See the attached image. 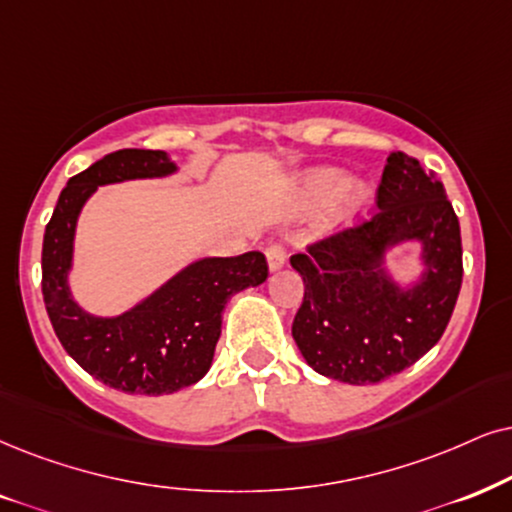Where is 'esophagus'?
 Wrapping results in <instances>:
<instances>
[{
    "instance_id": "1",
    "label": "esophagus",
    "mask_w": 512,
    "mask_h": 512,
    "mask_svg": "<svg viewBox=\"0 0 512 512\" xmlns=\"http://www.w3.org/2000/svg\"><path fill=\"white\" fill-rule=\"evenodd\" d=\"M264 255H267V262H269V269L271 271H278L283 267V264H286V245L283 243H271L269 248H267V252H264Z\"/></svg>"
}]
</instances>
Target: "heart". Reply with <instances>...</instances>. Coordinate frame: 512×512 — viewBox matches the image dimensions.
Masks as SVG:
<instances>
[{
  "mask_svg": "<svg viewBox=\"0 0 512 512\" xmlns=\"http://www.w3.org/2000/svg\"><path fill=\"white\" fill-rule=\"evenodd\" d=\"M342 170L338 167H316L302 174L300 186V198L307 205L321 203V200L331 198V215H328V226H340L352 222L354 217H359L361 212L371 203V186L366 181L352 179L342 181Z\"/></svg>",
  "mask_w": 512,
  "mask_h": 512,
  "instance_id": "b5f03b06",
  "label": "heart"
}]
</instances>
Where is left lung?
<instances>
[{
  "label": "left lung",
  "mask_w": 512,
  "mask_h": 512,
  "mask_svg": "<svg viewBox=\"0 0 512 512\" xmlns=\"http://www.w3.org/2000/svg\"><path fill=\"white\" fill-rule=\"evenodd\" d=\"M378 212L290 257L304 281L293 338L316 373L368 385L416 364L442 338L463 281L461 226L442 181L411 155H387ZM421 243L424 274L409 289L391 281L384 255Z\"/></svg>",
  "instance_id": "1"
}]
</instances>
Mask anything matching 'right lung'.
Listing matches in <instances>:
<instances>
[{
    "mask_svg": "<svg viewBox=\"0 0 512 512\" xmlns=\"http://www.w3.org/2000/svg\"><path fill=\"white\" fill-rule=\"evenodd\" d=\"M177 172L165 151L122 148L68 179L42 243V295L56 338L89 375L127 394H172L210 371L231 295L267 281L262 252L203 257L120 316H94L73 300L75 226L82 205L106 184Z\"/></svg>",
    "mask_w": 512,
    "mask_h": 512,
    "instance_id": "1",
    "label": "right lung"
}]
</instances>
